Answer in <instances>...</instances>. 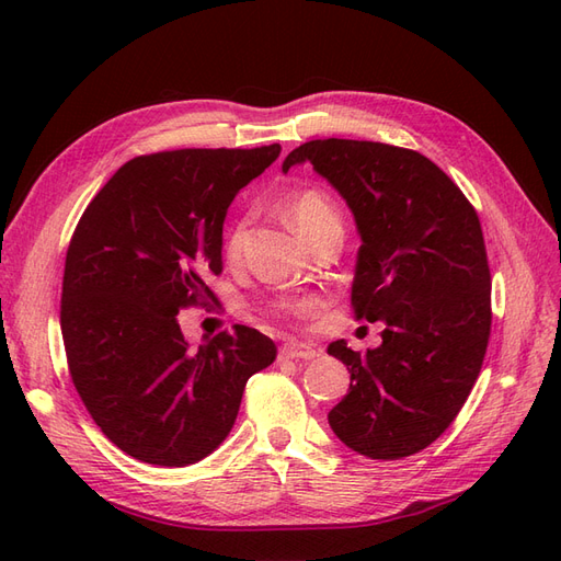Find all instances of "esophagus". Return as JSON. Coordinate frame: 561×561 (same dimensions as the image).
<instances>
[{
  "mask_svg": "<svg viewBox=\"0 0 561 561\" xmlns=\"http://www.w3.org/2000/svg\"><path fill=\"white\" fill-rule=\"evenodd\" d=\"M320 351L311 344H301V342H290L280 346V358L283 360H313L318 358Z\"/></svg>",
  "mask_w": 561,
  "mask_h": 561,
  "instance_id": "obj_1",
  "label": "esophagus"
}]
</instances>
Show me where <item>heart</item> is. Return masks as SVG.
<instances>
[{
    "mask_svg": "<svg viewBox=\"0 0 561 561\" xmlns=\"http://www.w3.org/2000/svg\"><path fill=\"white\" fill-rule=\"evenodd\" d=\"M285 213H287V219H290L293 229L299 233V239L304 243H309L316 233H320L325 227H332V225H339V213L334 208V203L322 194L318 190H304V192H297L293 194L290 198H287V206H285ZM243 229L245 225H236L229 236H227V243H225V250L229 257H236V254L241 252V245H243ZM318 301L313 299H307V301H299V304H293V311H309L313 309Z\"/></svg>",
    "mask_w": 561,
    "mask_h": 561,
    "instance_id": "b5f03b06",
    "label": "heart"
}]
</instances>
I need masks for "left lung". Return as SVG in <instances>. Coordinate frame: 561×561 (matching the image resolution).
I'll list each match as a JSON object with an SVG mask.
<instances>
[{"label":"left lung","mask_w":561,"mask_h":561,"mask_svg":"<svg viewBox=\"0 0 561 561\" xmlns=\"http://www.w3.org/2000/svg\"><path fill=\"white\" fill-rule=\"evenodd\" d=\"M311 163L346 201L360 233L351 304L383 322L365 353L336 339L328 353L351 375L328 414L342 443L396 461L426 449L461 412L489 344L491 276L480 217L419 151L367 140H311L283 173Z\"/></svg>","instance_id":"1"}]
</instances>
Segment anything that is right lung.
Wrapping results in <instances>:
<instances>
[{"mask_svg":"<svg viewBox=\"0 0 561 561\" xmlns=\"http://www.w3.org/2000/svg\"><path fill=\"white\" fill-rule=\"evenodd\" d=\"M280 145L178 149L124 163L83 210L67 248L60 328L77 393L112 443L182 468L229 435L248 379L276 344L233 325L198 348L180 309L213 297L225 217Z\"/></svg>","mask_w":561,"mask_h":561,"instance_id":"obj_1","label":"right lung"}]
</instances>
